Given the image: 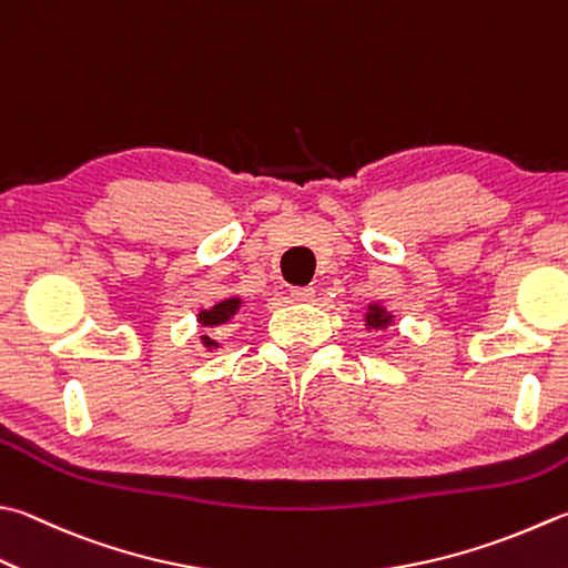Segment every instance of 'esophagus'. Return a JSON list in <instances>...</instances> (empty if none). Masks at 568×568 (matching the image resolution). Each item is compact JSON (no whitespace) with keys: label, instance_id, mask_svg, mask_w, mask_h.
<instances>
[{"label":"esophagus","instance_id":"34e87169","mask_svg":"<svg viewBox=\"0 0 568 568\" xmlns=\"http://www.w3.org/2000/svg\"><path fill=\"white\" fill-rule=\"evenodd\" d=\"M292 298H294V302H302V304L314 302V288L312 286H296V288H292Z\"/></svg>","mask_w":568,"mask_h":568}]
</instances>
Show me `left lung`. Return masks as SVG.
I'll use <instances>...</instances> for the list:
<instances>
[{
  "label": "left lung",
  "mask_w": 568,
  "mask_h": 568,
  "mask_svg": "<svg viewBox=\"0 0 568 568\" xmlns=\"http://www.w3.org/2000/svg\"><path fill=\"white\" fill-rule=\"evenodd\" d=\"M363 321H366V328H373V331H385L390 328L395 324V316L393 312H388L383 304L378 302H371L366 306V314H363Z\"/></svg>",
  "instance_id": "obj_1"
}]
</instances>
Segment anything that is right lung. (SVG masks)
Listing matches in <instances>:
<instances>
[{
    "instance_id": "obj_1",
    "label": "right lung",
    "mask_w": 568,
    "mask_h": 568,
    "mask_svg": "<svg viewBox=\"0 0 568 568\" xmlns=\"http://www.w3.org/2000/svg\"><path fill=\"white\" fill-rule=\"evenodd\" d=\"M242 306H244V298L237 296V294H230V296L220 298L217 304H212V306H207V308H200V312H197V324L205 326V328L224 326V324H230V321L242 312ZM200 344L205 346V351H210V353L222 348V346L217 344V341L210 338V336H202Z\"/></svg>"
}]
</instances>
